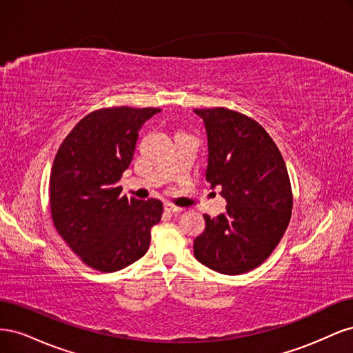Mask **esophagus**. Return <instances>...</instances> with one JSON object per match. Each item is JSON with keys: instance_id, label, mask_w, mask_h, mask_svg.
I'll return each instance as SVG.
<instances>
[{"instance_id": "1", "label": "esophagus", "mask_w": 353, "mask_h": 353, "mask_svg": "<svg viewBox=\"0 0 353 353\" xmlns=\"http://www.w3.org/2000/svg\"><path fill=\"white\" fill-rule=\"evenodd\" d=\"M165 210L169 213H179V212H183V208L170 205V203H165Z\"/></svg>"}]
</instances>
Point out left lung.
Wrapping results in <instances>:
<instances>
[{"instance_id":"1","label":"left lung","mask_w":353,"mask_h":353,"mask_svg":"<svg viewBox=\"0 0 353 353\" xmlns=\"http://www.w3.org/2000/svg\"><path fill=\"white\" fill-rule=\"evenodd\" d=\"M193 112L206 132V181L212 188L221 185L227 200L221 215H205L194 256L219 274H244L284 236L293 208L290 178L279 147L258 122L223 108Z\"/></svg>"}]
</instances>
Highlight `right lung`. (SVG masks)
Instances as JSON below:
<instances>
[{
    "label": "right lung",
    "instance_id": "1",
    "mask_svg": "<svg viewBox=\"0 0 353 353\" xmlns=\"http://www.w3.org/2000/svg\"><path fill=\"white\" fill-rule=\"evenodd\" d=\"M160 109L95 110L69 132L50 175L56 230L91 268L114 272L134 263L150 245L160 222V200L121 196L117 185L131 165L138 132Z\"/></svg>",
    "mask_w": 353,
    "mask_h": 353
}]
</instances>
